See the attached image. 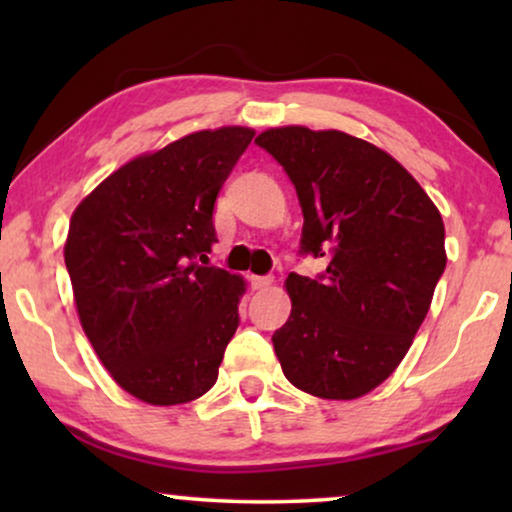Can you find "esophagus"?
I'll return each instance as SVG.
<instances>
[{"mask_svg": "<svg viewBox=\"0 0 512 512\" xmlns=\"http://www.w3.org/2000/svg\"><path fill=\"white\" fill-rule=\"evenodd\" d=\"M249 282H251V289L261 291V289H268V286L272 284V277L270 275H251Z\"/></svg>", "mask_w": 512, "mask_h": 512, "instance_id": "1", "label": "esophagus"}]
</instances>
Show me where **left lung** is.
Masks as SVG:
<instances>
[{
    "label": "left lung",
    "mask_w": 512,
    "mask_h": 512,
    "mask_svg": "<svg viewBox=\"0 0 512 512\" xmlns=\"http://www.w3.org/2000/svg\"><path fill=\"white\" fill-rule=\"evenodd\" d=\"M256 144L296 188L300 256L326 261L314 279H286L291 317L275 354L293 387L352 401L408 354L447 263L443 219L401 163L359 137L289 125Z\"/></svg>",
    "instance_id": "8db88e82"
}]
</instances>
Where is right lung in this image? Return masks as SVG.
Masks as SVG:
<instances>
[{
  "mask_svg": "<svg viewBox=\"0 0 512 512\" xmlns=\"http://www.w3.org/2000/svg\"><path fill=\"white\" fill-rule=\"evenodd\" d=\"M254 139L193 132L102 181L69 221L65 265L90 345L139 401L188 403L214 387L240 326L242 277L205 261L214 202Z\"/></svg>",
  "mask_w": 512,
  "mask_h": 512,
  "instance_id": "right-lung-1",
  "label": "right lung"
}]
</instances>
